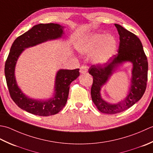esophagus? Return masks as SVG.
<instances>
[{"label": "esophagus", "mask_w": 153, "mask_h": 153, "mask_svg": "<svg viewBox=\"0 0 153 153\" xmlns=\"http://www.w3.org/2000/svg\"><path fill=\"white\" fill-rule=\"evenodd\" d=\"M87 71H88V67H87L86 65H82L80 68V72L81 73H86L87 72Z\"/></svg>", "instance_id": "esophagus-1"}]
</instances>
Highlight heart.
Segmentation results:
<instances>
[{"instance_id": "obj_1", "label": "heart", "mask_w": 153, "mask_h": 153, "mask_svg": "<svg viewBox=\"0 0 153 153\" xmlns=\"http://www.w3.org/2000/svg\"><path fill=\"white\" fill-rule=\"evenodd\" d=\"M116 49V40L110 35L96 33L90 36L80 46V51L85 54H92L95 63L104 64L114 54Z\"/></svg>"}]
</instances>
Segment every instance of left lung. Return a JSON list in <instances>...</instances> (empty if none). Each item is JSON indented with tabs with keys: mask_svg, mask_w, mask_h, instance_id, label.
<instances>
[{
	"mask_svg": "<svg viewBox=\"0 0 153 153\" xmlns=\"http://www.w3.org/2000/svg\"><path fill=\"white\" fill-rule=\"evenodd\" d=\"M120 35L118 53L104 64L93 65L88 73L93 76L91 96L93 102L102 113L116 114L126 110L138 102L144 94L148 78V61L142 43L137 36L119 24H115ZM133 63L132 86L129 95L123 102L117 105L105 102L100 96V89L117 65L123 61Z\"/></svg>",
	"mask_w": 153,
	"mask_h": 153,
	"instance_id": "left-lung-1",
	"label": "left lung"
}]
</instances>
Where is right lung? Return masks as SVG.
Instances as JSON below:
<instances>
[{"mask_svg":"<svg viewBox=\"0 0 153 153\" xmlns=\"http://www.w3.org/2000/svg\"><path fill=\"white\" fill-rule=\"evenodd\" d=\"M63 27L57 24H39L18 37L11 46L4 66V74L11 98L18 107L30 114L49 116L59 113L66 104L69 86L79 76V69L58 71L55 80V94L47 101H39L26 97L17 86L14 68L18 58L25 48L49 39H57L63 33Z\"/></svg>","mask_w":153,"mask_h":153,"instance_id":"obj_1","label":"right lung"}]
</instances>
